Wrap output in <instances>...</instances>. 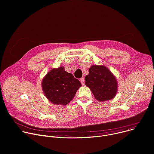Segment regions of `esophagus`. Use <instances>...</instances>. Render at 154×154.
I'll return each instance as SVG.
<instances>
[{"mask_svg": "<svg viewBox=\"0 0 154 154\" xmlns=\"http://www.w3.org/2000/svg\"><path fill=\"white\" fill-rule=\"evenodd\" d=\"M80 82H81L82 85H85V80H84V79H83V78H81V79H80Z\"/></svg>", "mask_w": 154, "mask_h": 154, "instance_id": "1", "label": "esophagus"}]
</instances>
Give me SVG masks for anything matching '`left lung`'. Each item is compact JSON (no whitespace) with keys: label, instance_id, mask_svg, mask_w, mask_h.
Returning a JSON list of instances; mask_svg holds the SVG:
<instances>
[{"label":"left lung","instance_id":"left-lung-1","mask_svg":"<svg viewBox=\"0 0 154 154\" xmlns=\"http://www.w3.org/2000/svg\"><path fill=\"white\" fill-rule=\"evenodd\" d=\"M85 85L90 88L95 98L100 101L112 100L117 91V82L114 75L104 66L93 65L85 77Z\"/></svg>","mask_w":154,"mask_h":154}]
</instances>
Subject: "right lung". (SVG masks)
<instances>
[{"label": "right lung", "mask_w": 154, "mask_h": 154, "mask_svg": "<svg viewBox=\"0 0 154 154\" xmlns=\"http://www.w3.org/2000/svg\"><path fill=\"white\" fill-rule=\"evenodd\" d=\"M47 99L54 104L66 105L71 101L82 86L80 81L63 67L52 69L42 83Z\"/></svg>", "instance_id": "obj_1"}]
</instances>
